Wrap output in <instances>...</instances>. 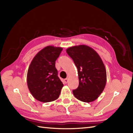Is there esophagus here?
I'll return each instance as SVG.
<instances>
[{"label":"esophagus","mask_w":133,"mask_h":133,"mask_svg":"<svg viewBox=\"0 0 133 133\" xmlns=\"http://www.w3.org/2000/svg\"><path fill=\"white\" fill-rule=\"evenodd\" d=\"M68 78H66V79H65L64 80V83L66 84V83H68Z\"/></svg>","instance_id":"esophagus-1"}]
</instances>
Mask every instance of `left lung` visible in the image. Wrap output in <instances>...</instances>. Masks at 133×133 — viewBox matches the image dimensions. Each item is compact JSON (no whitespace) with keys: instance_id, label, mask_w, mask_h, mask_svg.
Segmentation results:
<instances>
[{"instance_id":"8db88e82","label":"left lung","mask_w":133,"mask_h":133,"mask_svg":"<svg viewBox=\"0 0 133 133\" xmlns=\"http://www.w3.org/2000/svg\"><path fill=\"white\" fill-rule=\"evenodd\" d=\"M66 53L78 69L79 86L73 90L75 97L85 103L94 101L102 94L107 82L106 69L101 58L85 45L70 47Z\"/></svg>"}]
</instances>
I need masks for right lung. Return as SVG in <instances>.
<instances>
[{
  "mask_svg": "<svg viewBox=\"0 0 133 133\" xmlns=\"http://www.w3.org/2000/svg\"><path fill=\"white\" fill-rule=\"evenodd\" d=\"M62 50L61 47H45L35 56L28 68V87L39 102H50L59 98L63 84L58 76L55 61Z\"/></svg>",
  "mask_w": 133,
  "mask_h": 133,
  "instance_id": "add662e5",
  "label": "right lung"
}]
</instances>
